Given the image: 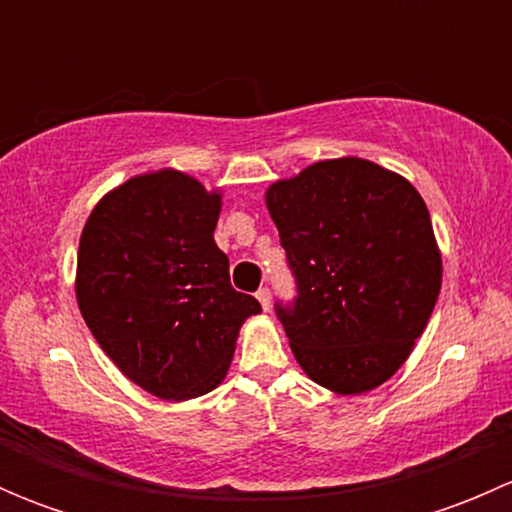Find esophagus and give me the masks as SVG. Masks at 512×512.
<instances>
[{"label": "esophagus", "instance_id": "obj_1", "mask_svg": "<svg viewBox=\"0 0 512 512\" xmlns=\"http://www.w3.org/2000/svg\"><path fill=\"white\" fill-rule=\"evenodd\" d=\"M257 299H260V304H262V309H265V312L272 307V294H270V289H267V287H262L260 292H257Z\"/></svg>", "mask_w": 512, "mask_h": 512}]
</instances>
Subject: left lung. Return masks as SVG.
<instances>
[{
	"label": "left lung",
	"instance_id": "left-lung-1",
	"mask_svg": "<svg viewBox=\"0 0 512 512\" xmlns=\"http://www.w3.org/2000/svg\"><path fill=\"white\" fill-rule=\"evenodd\" d=\"M297 282L277 302L294 359L334 394L401 369L441 292V252L418 190L364 158L319 160L265 193Z\"/></svg>",
	"mask_w": 512,
	"mask_h": 512
}]
</instances>
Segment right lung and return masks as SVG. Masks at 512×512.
Returning a JSON list of instances; mask_svg holds the SVG:
<instances>
[{
  "label": "right lung",
  "mask_w": 512,
  "mask_h": 512,
  "mask_svg": "<svg viewBox=\"0 0 512 512\" xmlns=\"http://www.w3.org/2000/svg\"><path fill=\"white\" fill-rule=\"evenodd\" d=\"M220 208L218 190L163 168L103 195L81 232V314L108 359L158 399L213 391L242 322L262 312L230 285V262L213 237Z\"/></svg>",
  "instance_id": "obj_1"
}]
</instances>
